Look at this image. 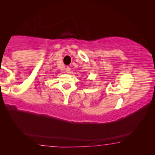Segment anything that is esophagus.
Listing matches in <instances>:
<instances>
[{"mask_svg": "<svg viewBox=\"0 0 155 155\" xmlns=\"http://www.w3.org/2000/svg\"><path fill=\"white\" fill-rule=\"evenodd\" d=\"M65 71H66L67 73H71V68L67 67L66 68H65Z\"/></svg>", "mask_w": 155, "mask_h": 155, "instance_id": "1", "label": "esophagus"}]
</instances>
